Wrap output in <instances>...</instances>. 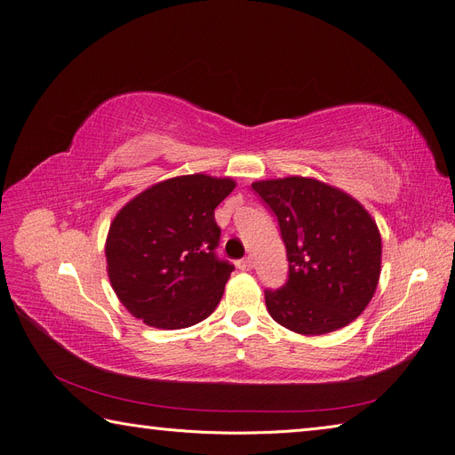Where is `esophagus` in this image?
I'll return each instance as SVG.
<instances>
[{
    "instance_id": "1",
    "label": "esophagus",
    "mask_w": 455,
    "mask_h": 455,
    "mask_svg": "<svg viewBox=\"0 0 455 455\" xmlns=\"http://www.w3.org/2000/svg\"><path fill=\"white\" fill-rule=\"evenodd\" d=\"M237 267H239L241 271L252 269V258H243V259H239V261H237Z\"/></svg>"
}]
</instances>
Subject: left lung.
Wrapping results in <instances>:
<instances>
[{"mask_svg": "<svg viewBox=\"0 0 455 455\" xmlns=\"http://www.w3.org/2000/svg\"><path fill=\"white\" fill-rule=\"evenodd\" d=\"M252 189L279 220L288 281L266 291L273 321L304 336L353 323L376 292L381 235L364 206L315 178L259 180Z\"/></svg>", "mask_w": 455, "mask_h": 455, "instance_id": "left-lung-1", "label": "left lung"}]
</instances>
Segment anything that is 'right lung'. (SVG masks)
I'll list each match as a JSON object with an SVG mask.
<instances>
[{"label": "right lung", "mask_w": 455, "mask_h": 455, "mask_svg": "<svg viewBox=\"0 0 455 455\" xmlns=\"http://www.w3.org/2000/svg\"><path fill=\"white\" fill-rule=\"evenodd\" d=\"M233 188L231 178L176 176L149 186L116 214L106 237L108 277L132 316L178 330L216 309L235 267L214 252V209Z\"/></svg>", "instance_id": "right-lung-1"}]
</instances>
